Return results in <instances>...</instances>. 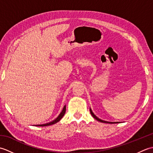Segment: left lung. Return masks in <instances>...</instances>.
<instances>
[{
  "label": "left lung",
  "mask_w": 153,
  "mask_h": 153,
  "mask_svg": "<svg viewBox=\"0 0 153 153\" xmlns=\"http://www.w3.org/2000/svg\"><path fill=\"white\" fill-rule=\"evenodd\" d=\"M90 112H91V115H92V116L93 117V118H95V120H97V121H99V122H103V123H120L119 122H107V121H105V120H101V119L99 118L98 117H97V116H95V114H94V113L93 112L92 110H91V108H90Z\"/></svg>",
  "instance_id": "left-lung-1"
}]
</instances>
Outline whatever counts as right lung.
<instances>
[{
    "label": "right lung",
    "instance_id": "obj_1",
    "mask_svg": "<svg viewBox=\"0 0 153 153\" xmlns=\"http://www.w3.org/2000/svg\"><path fill=\"white\" fill-rule=\"evenodd\" d=\"M66 113V105H65L64 106V108L62 109V112L60 113V114L58 115V116L57 117V118L53 120L52 122H50L48 123H44V124H39V125H35V126H51V125H53V124H54V123H56L57 122H58L60 121V120L62 118V117L64 116V114Z\"/></svg>",
    "mask_w": 153,
    "mask_h": 153
}]
</instances>
